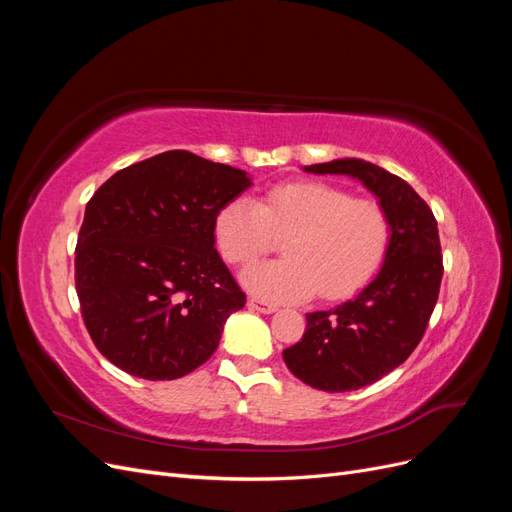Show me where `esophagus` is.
<instances>
[{
  "label": "esophagus",
  "mask_w": 512,
  "mask_h": 512,
  "mask_svg": "<svg viewBox=\"0 0 512 512\" xmlns=\"http://www.w3.org/2000/svg\"><path fill=\"white\" fill-rule=\"evenodd\" d=\"M247 307L254 309V312H260V314H273V312H277V305L267 303V301H260V299H250V301H247Z\"/></svg>",
  "instance_id": "esophagus-1"
}]
</instances>
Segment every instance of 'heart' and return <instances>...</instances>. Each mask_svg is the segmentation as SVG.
<instances>
[{
	"instance_id": "obj_1",
	"label": "heart",
	"mask_w": 512,
	"mask_h": 512,
	"mask_svg": "<svg viewBox=\"0 0 512 512\" xmlns=\"http://www.w3.org/2000/svg\"><path fill=\"white\" fill-rule=\"evenodd\" d=\"M275 237L282 260L243 271V286L273 303L344 299L363 288L389 250L391 224L374 200L322 181H294L273 188L262 203L239 196L215 215V239L232 265H250L267 254Z\"/></svg>"
}]
</instances>
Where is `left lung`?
<instances>
[{
    "mask_svg": "<svg viewBox=\"0 0 512 512\" xmlns=\"http://www.w3.org/2000/svg\"><path fill=\"white\" fill-rule=\"evenodd\" d=\"M346 175L378 198L391 224L378 275L354 299L305 314L301 342L284 350L288 369L318 391H356L404 363L421 342L442 282L438 224L410 183L359 158L303 166Z\"/></svg>",
    "mask_w": 512,
    "mask_h": 512,
    "instance_id": "8db88e82",
    "label": "left lung"
}]
</instances>
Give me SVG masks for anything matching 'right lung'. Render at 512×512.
<instances>
[{
  "label": "right lung",
  "instance_id": "1",
  "mask_svg": "<svg viewBox=\"0 0 512 512\" xmlns=\"http://www.w3.org/2000/svg\"><path fill=\"white\" fill-rule=\"evenodd\" d=\"M252 185L245 170L164 151L91 196L74 280L85 327L108 361L175 380L209 361L245 305L215 250V215Z\"/></svg>",
  "mask_w": 512,
  "mask_h": 512
}]
</instances>
